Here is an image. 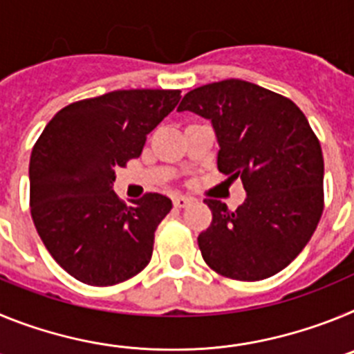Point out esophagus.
<instances>
[{
	"mask_svg": "<svg viewBox=\"0 0 354 354\" xmlns=\"http://www.w3.org/2000/svg\"><path fill=\"white\" fill-rule=\"evenodd\" d=\"M193 200L189 196H184V195H177L174 198V205L175 207H187V205L192 204Z\"/></svg>",
	"mask_w": 354,
	"mask_h": 354,
	"instance_id": "obj_1",
	"label": "esophagus"
}]
</instances>
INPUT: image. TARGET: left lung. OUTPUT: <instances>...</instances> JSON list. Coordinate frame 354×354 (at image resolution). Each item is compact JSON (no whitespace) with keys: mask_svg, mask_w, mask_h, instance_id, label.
Segmentation results:
<instances>
[{"mask_svg":"<svg viewBox=\"0 0 354 354\" xmlns=\"http://www.w3.org/2000/svg\"><path fill=\"white\" fill-rule=\"evenodd\" d=\"M177 111L211 122L218 170L243 180L246 200L230 211L205 200L212 223L198 236L209 268L234 280H264L290 264L323 214L324 161L319 140L290 99L243 80L192 90Z\"/></svg>","mask_w":354,"mask_h":354,"instance_id":"left-lung-1","label":"left lung"}]
</instances>
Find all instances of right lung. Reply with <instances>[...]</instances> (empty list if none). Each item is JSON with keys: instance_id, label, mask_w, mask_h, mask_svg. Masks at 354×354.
<instances>
[{"instance_id": "1", "label": "right lung", "mask_w": 354, "mask_h": 354, "mask_svg": "<svg viewBox=\"0 0 354 354\" xmlns=\"http://www.w3.org/2000/svg\"><path fill=\"white\" fill-rule=\"evenodd\" d=\"M179 99L180 90H115L65 106L37 140L31 218L53 259L80 282L115 286L150 262L171 200L149 193L124 204L115 170L140 158L147 134Z\"/></svg>"}]
</instances>
